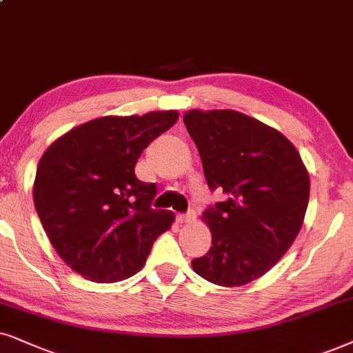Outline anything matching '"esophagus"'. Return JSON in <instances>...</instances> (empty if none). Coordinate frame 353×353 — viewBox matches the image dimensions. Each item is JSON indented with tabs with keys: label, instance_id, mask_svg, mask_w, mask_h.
Returning a JSON list of instances; mask_svg holds the SVG:
<instances>
[{
	"label": "esophagus",
	"instance_id": "esophagus-1",
	"mask_svg": "<svg viewBox=\"0 0 353 353\" xmlns=\"http://www.w3.org/2000/svg\"><path fill=\"white\" fill-rule=\"evenodd\" d=\"M194 218H195V213H194V212L179 213V215H177V221H179V223H185V221H190V220H194Z\"/></svg>",
	"mask_w": 353,
	"mask_h": 353
}]
</instances>
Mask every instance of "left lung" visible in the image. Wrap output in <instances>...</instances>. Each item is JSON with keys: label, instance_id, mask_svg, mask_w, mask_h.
I'll list each match as a JSON object with an SVG mask.
<instances>
[{"label": "left lung", "instance_id": "obj_1", "mask_svg": "<svg viewBox=\"0 0 353 353\" xmlns=\"http://www.w3.org/2000/svg\"><path fill=\"white\" fill-rule=\"evenodd\" d=\"M187 132L197 146L210 190L225 202L205 208L212 246L192 261L195 274L239 287L269 272L300 233L310 176L282 133L236 110H190Z\"/></svg>", "mask_w": 353, "mask_h": 353}]
</instances>
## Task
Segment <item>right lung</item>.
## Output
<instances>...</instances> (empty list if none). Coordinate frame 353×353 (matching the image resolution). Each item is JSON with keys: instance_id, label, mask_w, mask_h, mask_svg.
<instances>
[{"instance_id": "right-lung-1", "label": "right lung", "mask_w": 353, "mask_h": 353, "mask_svg": "<svg viewBox=\"0 0 353 353\" xmlns=\"http://www.w3.org/2000/svg\"><path fill=\"white\" fill-rule=\"evenodd\" d=\"M174 110L101 117L53 143L39 161L34 205L58 256L84 279L119 282L145 265L174 213L151 208L156 184L135 166L154 138L177 122Z\"/></svg>"}]
</instances>
